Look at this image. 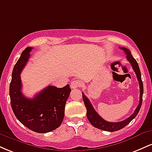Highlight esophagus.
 <instances>
[{
	"label": "esophagus",
	"mask_w": 152,
	"mask_h": 152,
	"mask_svg": "<svg viewBox=\"0 0 152 152\" xmlns=\"http://www.w3.org/2000/svg\"><path fill=\"white\" fill-rule=\"evenodd\" d=\"M82 86V83L78 80H74L71 83V88H76L78 87Z\"/></svg>",
	"instance_id": "obj_1"
}]
</instances>
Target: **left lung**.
Segmentation results:
<instances>
[{
  "mask_svg": "<svg viewBox=\"0 0 152 152\" xmlns=\"http://www.w3.org/2000/svg\"><path fill=\"white\" fill-rule=\"evenodd\" d=\"M119 48L121 50H123L125 54L126 55V58L127 60L129 61V63L132 65V68H133L134 72H135L136 75H137V77L138 81H139V88H140V96H139V104L137 108H136L135 111L133 113V114L132 116H130L129 117L127 118L126 119L124 120V121H118V122H109L104 120V118H102L98 114V113L95 111V109H94L93 106L91 104L90 101L88 100V99L87 98L86 96L84 95V94L82 93V96H83V100L84 102L85 106H86L87 112H86V116L88 118V121H90V123L91 124L92 126H94L96 128L99 129L101 130L106 131V132H116V131L120 130L121 129H123L124 127H125L127 124L130 123L134 118L137 116V115L139 113V110H140L141 106H142V96H143V93H144V87H143V83L142 80V76H141V72L140 69H139V65H138L137 61L135 60V58L132 56V53H131L130 50L128 48H124V47H119Z\"/></svg>",
  "mask_w": 152,
  "mask_h": 152,
  "instance_id": "8db88e82",
  "label": "left lung"
}]
</instances>
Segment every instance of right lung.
<instances>
[{
	"label": "right lung",
	"instance_id": "obj_1",
	"mask_svg": "<svg viewBox=\"0 0 152 152\" xmlns=\"http://www.w3.org/2000/svg\"><path fill=\"white\" fill-rule=\"evenodd\" d=\"M32 48L27 47L22 52L13 68L9 88L10 104L22 124L37 133H47L61 124L66 102L71 90L69 84L63 88L48 86L33 99L23 94L20 74L30 58Z\"/></svg>",
	"mask_w": 152,
	"mask_h": 152
}]
</instances>
